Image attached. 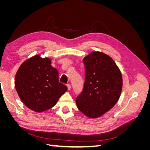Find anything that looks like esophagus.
<instances>
[{
    "label": "esophagus",
    "instance_id": "1",
    "mask_svg": "<svg viewBox=\"0 0 150 150\" xmlns=\"http://www.w3.org/2000/svg\"><path fill=\"white\" fill-rule=\"evenodd\" d=\"M67 89H68V90H70V89H71V85H70L69 84H67Z\"/></svg>",
    "mask_w": 150,
    "mask_h": 150
}]
</instances>
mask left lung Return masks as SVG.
Listing matches in <instances>:
<instances>
[{"instance_id":"1","label":"left lung","mask_w":150,"mask_h":150,"mask_svg":"<svg viewBox=\"0 0 150 150\" xmlns=\"http://www.w3.org/2000/svg\"><path fill=\"white\" fill-rule=\"evenodd\" d=\"M85 81L82 92L76 98L79 110L96 118L110 110L118 101L122 90L121 73L115 62L100 52L83 59Z\"/></svg>"}]
</instances>
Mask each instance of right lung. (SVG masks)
I'll list each match as a JSON object with an SVG mask.
<instances>
[{
  "mask_svg": "<svg viewBox=\"0 0 150 150\" xmlns=\"http://www.w3.org/2000/svg\"><path fill=\"white\" fill-rule=\"evenodd\" d=\"M15 87L25 105L35 112L52 108L67 89L59 81V72L49 58L36 55L24 62L15 78Z\"/></svg>",
  "mask_w": 150,
  "mask_h": 150,
  "instance_id": "obj_1",
  "label": "right lung"
}]
</instances>
